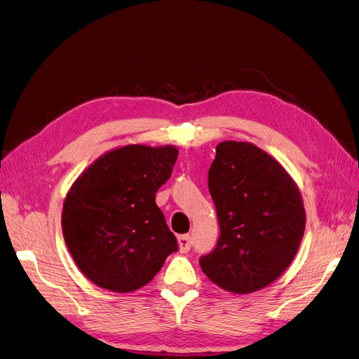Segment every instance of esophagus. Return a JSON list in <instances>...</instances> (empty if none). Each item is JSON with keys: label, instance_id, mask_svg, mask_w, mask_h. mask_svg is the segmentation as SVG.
Listing matches in <instances>:
<instances>
[{"label": "esophagus", "instance_id": "1", "mask_svg": "<svg viewBox=\"0 0 359 359\" xmlns=\"http://www.w3.org/2000/svg\"><path fill=\"white\" fill-rule=\"evenodd\" d=\"M177 244H179V250L182 253H187L191 249V236L189 235H180L177 238Z\"/></svg>", "mask_w": 359, "mask_h": 359}]
</instances>
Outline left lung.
I'll list each match as a JSON object with an SVG mask.
<instances>
[{
	"mask_svg": "<svg viewBox=\"0 0 359 359\" xmlns=\"http://www.w3.org/2000/svg\"><path fill=\"white\" fill-rule=\"evenodd\" d=\"M208 187L222 233L212 253L200 259L201 270L229 292L265 288L290 267L305 232L297 183L255 144L223 141Z\"/></svg>",
	"mask_w": 359,
	"mask_h": 359,
	"instance_id": "1",
	"label": "left lung"
}]
</instances>
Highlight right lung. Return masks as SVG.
<instances>
[{
    "label": "right lung",
    "instance_id": "1",
    "mask_svg": "<svg viewBox=\"0 0 359 359\" xmlns=\"http://www.w3.org/2000/svg\"><path fill=\"white\" fill-rule=\"evenodd\" d=\"M177 154L174 145L118 147L71 185L62 209L63 238L80 271L97 287L140 290L177 250L154 198Z\"/></svg>",
    "mask_w": 359,
    "mask_h": 359
}]
</instances>
